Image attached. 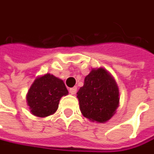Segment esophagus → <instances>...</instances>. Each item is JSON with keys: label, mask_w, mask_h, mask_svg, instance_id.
<instances>
[{"label": "esophagus", "mask_w": 154, "mask_h": 154, "mask_svg": "<svg viewBox=\"0 0 154 154\" xmlns=\"http://www.w3.org/2000/svg\"><path fill=\"white\" fill-rule=\"evenodd\" d=\"M77 87H73L70 88V93L72 94H75L77 93Z\"/></svg>", "instance_id": "obj_1"}]
</instances>
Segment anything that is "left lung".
I'll return each instance as SVG.
<instances>
[{"label":"left lung","instance_id":"obj_1","mask_svg":"<svg viewBox=\"0 0 154 154\" xmlns=\"http://www.w3.org/2000/svg\"><path fill=\"white\" fill-rule=\"evenodd\" d=\"M77 94L81 112L93 122L108 121L119 106V90L117 82L102 67L89 72Z\"/></svg>","mask_w":154,"mask_h":154}]
</instances>
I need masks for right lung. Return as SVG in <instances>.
Wrapping results in <instances>:
<instances>
[{
    "instance_id": "1",
    "label": "right lung",
    "mask_w": 154,
    "mask_h": 154,
    "mask_svg": "<svg viewBox=\"0 0 154 154\" xmlns=\"http://www.w3.org/2000/svg\"><path fill=\"white\" fill-rule=\"evenodd\" d=\"M68 94V90L58 77L47 73L36 77L26 95L30 112L39 118H45L55 112L60 100Z\"/></svg>"
}]
</instances>
